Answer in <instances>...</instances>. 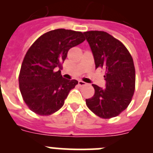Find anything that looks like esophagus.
Returning <instances> with one entry per match:
<instances>
[{"instance_id":"obj_1","label":"esophagus","mask_w":153,"mask_h":153,"mask_svg":"<svg viewBox=\"0 0 153 153\" xmlns=\"http://www.w3.org/2000/svg\"><path fill=\"white\" fill-rule=\"evenodd\" d=\"M78 84H79L80 86H85V85H86V83L83 82V80H79L78 81Z\"/></svg>"}]
</instances>
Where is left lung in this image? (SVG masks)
Here are the masks:
<instances>
[{
    "label": "left lung",
    "mask_w": 153,
    "mask_h": 153,
    "mask_svg": "<svg viewBox=\"0 0 153 153\" xmlns=\"http://www.w3.org/2000/svg\"><path fill=\"white\" fill-rule=\"evenodd\" d=\"M95 60L104 70L106 88L93 84L95 93L86 99L87 107L102 119L117 117L130 103L134 94L136 71L130 53L122 42L106 32H84Z\"/></svg>",
    "instance_id": "8db88e82"
}]
</instances>
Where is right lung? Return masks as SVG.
I'll list each match as a JSON object with an SVG mask.
<instances>
[{"label": "right lung", "mask_w": 153, "mask_h": 153, "mask_svg": "<svg viewBox=\"0 0 153 153\" xmlns=\"http://www.w3.org/2000/svg\"><path fill=\"white\" fill-rule=\"evenodd\" d=\"M84 40L80 31L56 29L41 35L30 46L21 65L19 87L31 111L49 116L63 106L78 81L63 78L62 64L69 50Z\"/></svg>", "instance_id": "1"}]
</instances>
